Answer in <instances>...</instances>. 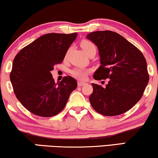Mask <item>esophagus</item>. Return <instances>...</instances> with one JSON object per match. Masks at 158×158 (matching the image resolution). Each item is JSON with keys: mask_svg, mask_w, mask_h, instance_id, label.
Listing matches in <instances>:
<instances>
[{"mask_svg": "<svg viewBox=\"0 0 158 158\" xmlns=\"http://www.w3.org/2000/svg\"><path fill=\"white\" fill-rule=\"evenodd\" d=\"M86 83H85V82L84 81H78V86H84L85 85Z\"/></svg>", "mask_w": 158, "mask_h": 158, "instance_id": "obj_1", "label": "esophagus"}]
</instances>
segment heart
<instances>
[{
    "instance_id": "heart-1",
    "label": "heart",
    "mask_w": 158,
    "mask_h": 158,
    "mask_svg": "<svg viewBox=\"0 0 158 158\" xmlns=\"http://www.w3.org/2000/svg\"><path fill=\"white\" fill-rule=\"evenodd\" d=\"M81 47L82 49L84 51V52L86 53L88 56H89L91 54H96L97 52V46L95 44L93 43L92 41L89 39H83L81 40V43H80ZM90 72V71L89 69H86L81 68V67H77L71 70V74L73 77H74L75 78L84 80L86 79L89 73Z\"/></svg>"
}]
</instances>
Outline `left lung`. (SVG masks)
Masks as SVG:
<instances>
[{"label": "left lung", "mask_w": 158, "mask_h": 158, "mask_svg": "<svg viewBox=\"0 0 158 158\" xmlns=\"http://www.w3.org/2000/svg\"><path fill=\"white\" fill-rule=\"evenodd\" d=\"M97 46L101 66L94 79H108L106 87L92 84L89 102L104 116H117L130 110L143 97L149 81L147 62L143 53L121 35L99 31L87 35Z\"/></svg>", "instance_id": "1"}]
</instances>
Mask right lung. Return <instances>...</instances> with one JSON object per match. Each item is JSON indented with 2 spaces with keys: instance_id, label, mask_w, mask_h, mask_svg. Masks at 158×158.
<instances>
[{
  "instance_id": "right-lung-1",
  "label": "right lung",
  "mask_w": 158,
  "mask_h": 158,
  "mask_svg": "<svg viewBox=\"0 0 158 158\" xmlns=\"http://www.w3.org/2000/svg\"><path fill=\"white\" fill-rule=\"evenodd\" d=\"M77 33L45 34L22 48L13 61L10 79L16 98L30 112L53 117L65 107L77 82L70 76L58 84L51 71L61 64Z\"/></svg>"
}]
</instances>
